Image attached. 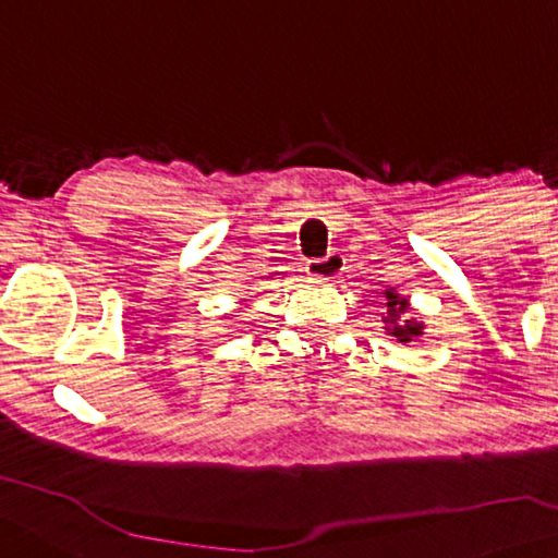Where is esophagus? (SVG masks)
<instances>
[{"instance_id":"esophagus-1","label":"esophagus","mask_w":558,"mask_h":558,"mask_svg":"<svg viewBox=\"0 0 558 558\" xmlns=\"http://www.w3.org/2000/svg\"><path fill=\"white\" fill-rule=\"evenodd\" d=\"M343 269V257L336 252L326 254V257H318V259H308L306 262V271L311 277H320V279H333L336 274Z\"/></svg>"}]
</instances>
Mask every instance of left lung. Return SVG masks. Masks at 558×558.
Wrapping results in <instances>:
<instances>
[{
	"label": "left lung",
	"mask_w": 558,
	"mask_h": 558,
	"mask_svg": "<svg viewBox=\"0 0 558 558\" xmlns=\"http://www.w3.org/2000/svg\"><path fill=\"white\" fill-rule=\"evenodd\" d=\"M387 296V324H392V336L399 338V343H409L414 336L422 333V324H414V320H404L402 324V316L407 311V299H399L392 291H385Z\"/></svg>",
	"instance_id": "left-lung-1"
}]
</instances>
